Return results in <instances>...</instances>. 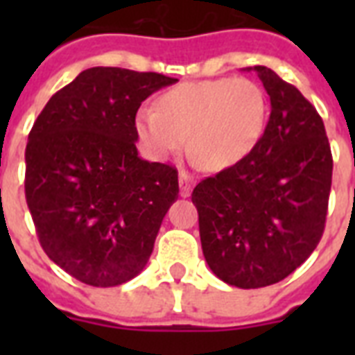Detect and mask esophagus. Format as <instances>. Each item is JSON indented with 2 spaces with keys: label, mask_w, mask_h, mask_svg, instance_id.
<instances>
[{
  "label": "esophagus",
  "mask_w": 355,
  "mask_h": 355,
  "mask_svg": "<svg viewBox=\"0 0 355 355\" xmlns=\"http://www.w3.org/2000/svg\"><path fill=\"white\" fill-rule=\"evenodd\" d=\"M178 186H180V197H189L193 189V178L189 177L186 171H180L178 175Z\"/></svg>",
  "instance_id": "obj_1"
}]
</instances>
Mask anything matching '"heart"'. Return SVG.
Segmentation results:
<instances>
[{"mask_svg":"<svg viewBox=\"0 0 355 355\" xmlns=\"http://www.w3.org/2000/svg\"><path fill=\"white\" fill-rule=\"evenodd\" d=\"M269 105L263 88L245 77L180 83L141 107L134 125L150 155L167 158L186 145L211 171L245 160L263 136Z\"/></svg>","mask_w":355,"mask_h":355,"instance_id":"obj_1","label":"heart"}]
</instances>
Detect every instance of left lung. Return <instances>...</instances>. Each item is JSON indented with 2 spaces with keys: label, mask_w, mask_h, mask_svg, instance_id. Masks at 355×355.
Returning a JSON list of instances; mask_svg holds the SVG:
<instances>
[{
  "label": "left lung",
  "mask_w": 355,
  "mask_h": 355,
  "mask_svg": "<svg viewBox=\"0 0 355 355\" xmlns=\"http://www.w3.org/2000/svg\"><path fill=\"white\" fill-rule=\"evenodd\" d=\"M270 99L263 136L236 166L195 186L202 254L228 286L284 280L324 232L331 150L313 105L270 68L254 66Z\"/></svg>",
  "instance_id": "1"
}]
</instances>
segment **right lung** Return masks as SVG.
Instances as JSON below:
<instances>
[{"mask_svg":"<svg viewBox=\"0 0 355 355\" xmlns=\"http://www.w3.org/2000/svg\"><path fill=\"white\" fill-rule=\"evenodd\" d=\"M160 73L90 68L47 101L25 149V199L42 248L94 287L138 276L167 210L177 169L138 155L134 118L164 86Z\"/></svg>","mask_w":355,"mask_h":355,"instance_id":"add662e5","label":"right lung"}]
</instances>
